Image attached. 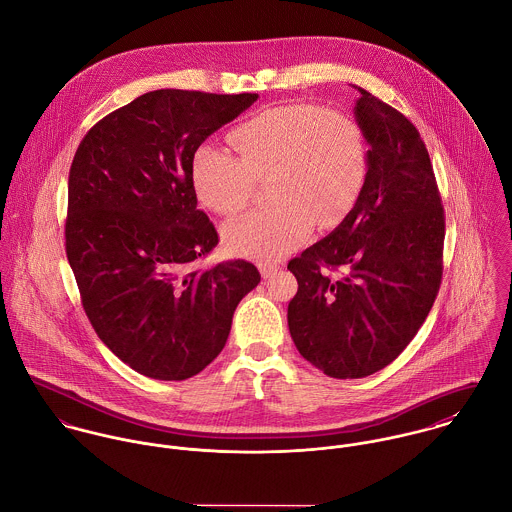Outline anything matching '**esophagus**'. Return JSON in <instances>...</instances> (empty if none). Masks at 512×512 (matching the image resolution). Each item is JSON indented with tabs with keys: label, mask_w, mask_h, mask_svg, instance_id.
<instances>
[{
	"label": "esophagus",
	"mask_w": 512,
	"mask_h": 512,
	"mask_svg": "<svg viewBox=\"0 0 512 512\" xmlns=\"http://www.w3.org/2000/svg\"><path fill=\"white\" fill-rule=\"evenodd\" d=\"M259 267H261V275H263L265 281L273 279V277L277 275V271H279V267H277V265H271V263H261Z\"/></svg>",
	"instance_id": "esophagus-1"
}]
</instances>
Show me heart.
I'll return each instance as SVG.
<instances>
[{"label":"heart","mask_w":512,"mask_h":512,"mask_svg":"<svg viewBox=\"0 0 512 512\" xmlns=\"http://www.w3.org/2000/svg\"><path fill=\"white\" fill-rule=\"evenodd\" d=\"M237 156L204 142L192 158V184L211 211L233 215L249 204L255 180L269 178L275 202L225 227L227 245L245 257L277 261L316 223L334 229L358 202L368 178V142L346 110L279 104L229 134Z\"/></svg>","instance_id":"b5f03b06"}]
</instances>
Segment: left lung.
I'll return each mask as SVG.
<instances>
[{"mask_svg": "<svg viewBox=\"0 0 512 512\" xmlns=\"http://www.w3.org/2000/svg\"><path fill=\"white\" fill-rule=\"evenodd\" d=\"M354 106L368 150L364 190L344 221L291 259L299 291L289 330L330 378L370 376L394 362L439 293L445 211L417 128L366 89Z\"/></svg>", "mask_w": 512, "mask_h": 512, "instance_id": "8db88e82", "label": "left lung"}]
</instances>
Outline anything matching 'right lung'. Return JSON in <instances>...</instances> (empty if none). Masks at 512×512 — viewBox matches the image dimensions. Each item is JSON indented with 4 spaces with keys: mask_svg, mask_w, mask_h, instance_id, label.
<instances>
[{
    "mask_svg": "<svg viewBox=\"0 0 512 512\" xmlns=\"http://www.w3.org/2000/svg\"><path fill=\"white\" fill-rule=\"evenodd\" d=\"M255 101V93L152 91L106 114L75 152L67 259L95 332L142 376L200 374L261 281L243 259L196 269L219 235L192 184L198 146Z\"/></svg>",
    "mask_w": 512,
    "mask_h": 512,
    "instance_id": "1",
    "label": "right lung"
}]
</instances>
